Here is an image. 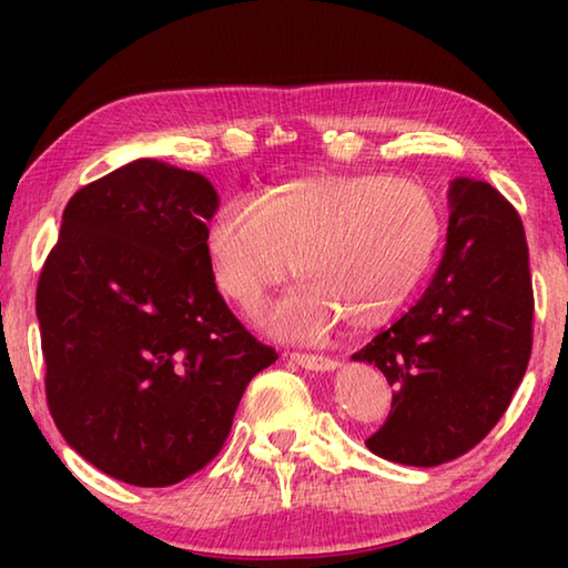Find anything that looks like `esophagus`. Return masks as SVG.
<instances>
[{
    "label": "esophagus",
    "instance_id": "esophagus-1",
    "mask_svg": "<svg viewBox=\"0 0 568 568\" xmlns=\"http://www.w3.org/2000/svg\"><path fill=\"white\" fill-rule=\"evenodd\" d=\"M291 361L295 365H301V368H305V371H321V373L333 371L335 365H338L333 358H325V355H313V353H291Z\"/></svg>",
    "mask_w": 568,
    "mask_h": 568
}]
</instances>
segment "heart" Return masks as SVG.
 Here are the masks:
<instances>
[{"instance_id": "b5f03b06", "label": "heart", "mask_w": 568, "mask_h": 568, "mask_svg": "<svg viewBox=\"0 0 568 568\" xmlns=\"http://www.w3.org/2000/svg\"><path fill=\"white\" fill-rule=\"evenodd\" d=\"M444 217L430 192L376 172H325L277 182L261 200L233 197L205 233L213 283L245 313L293 271L303 281L263 325L283 341L315 343L343 318L373 331L410 303L436 261Z\"/></svg>"}]
</instances>
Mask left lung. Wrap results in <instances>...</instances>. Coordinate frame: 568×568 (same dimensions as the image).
I'll use <instances>...</instances> for the list:
<instances>
[{
  "label": "left lung",
  "instance_id": "1",
  "mask_svg": "<svg viewBox=\"0 0 568 568\" xmlns=\"http://www.w3.org/2000/svg\"><path fill=\"white\" fill-rule=\"evenodd\" d=\"M446 250L420 301L353 361L373 363L393 393L365 446L406 466L464 456L504 416L534 341V287L521 217L488 182L448 190Z\"/></svg>",
  "mask_w": 568,
  "mask_h": 568
}]
</instances>
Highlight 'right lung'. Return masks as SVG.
Here are the masks:
<instances>
[{
    "label": "right lung",
    "mask_w": 568,
    "mask_h": 568,
    "mask_svg": "<svg viewBox=\"0 0 568 568\" xmlns=\"http://www.w3.org/2000/svg\"><path fill=\"white\" fill-rule=\"evenodd\" d=\"M217 192L142 158L77 190L37 283L52 418L124 484H180L213 460L255 373L277 361L205 261Z\"/></svg>",
    "instance_id": "add662e5"
}]
</instances>
